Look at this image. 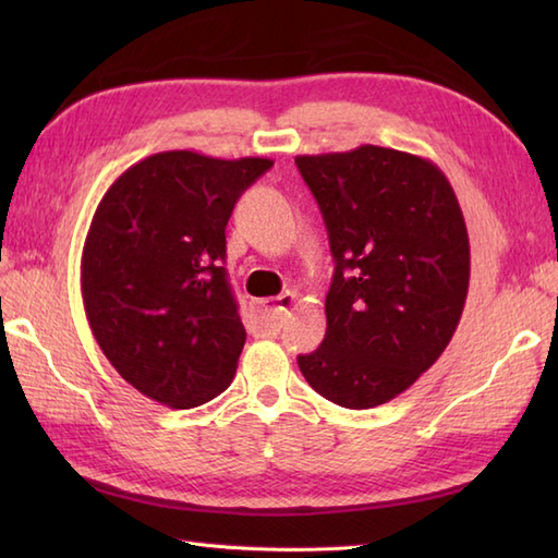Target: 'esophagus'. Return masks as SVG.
I'll list each match as a JSON object with an SVG mask.
<instances>
[{"mask_svg": "<svg viewBox=\"0 0 558 558\" xmlns=\"http://www.w3.org/2000/svg\"><path fill=\"white\" fill-rule=\"evenodd\" d=\"M294 302H298V294L294 292H282L280 298L254 302V314H256V324L260 328V333L276 336L282 328V322H286V314L294 306Z\"/></svg>", "mask_w": 558, "mask_h": 558, "instance_id": "esophagus-1", "label": "esophagus"}]
</instances>
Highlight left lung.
Segmentation results:
<instances>
[{"label": "left lung", "mask_w": 558, "mask_h": 558, "mask_svg": "<svg viewBox=\"0 0 558 558\" xmlns=\"http://www.w3.org/2000/svg\"><path fill=\"white\" fill-rule=\"evenodd\" d=\"M336 272L326 338L300 372L340 408L408 390L453 338L470 286V240L453 186L432 160L364 144L298 156Z\"/></svg>", "instance_id": "8db88e82"}]
</instances>
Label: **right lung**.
<instances>
[{
	"label": "right lung",
	"mask_w": 558,
	"mask_h": 558,
	"mask_svg": "<svg viewBox=\"0 0 558 558\" xmlns=\"http://www.w3.org/2000/svg\"><path fill=\"white\" fill-rule=\"evenodd\" d=\"M270 165L165 150L124 170L96 208L83 310L117 374L160 405L198 408L232 384L246 330L222 266L225 228Z\"/></svg>",
	"instance_id": "obj_1"
}]
</instances>
